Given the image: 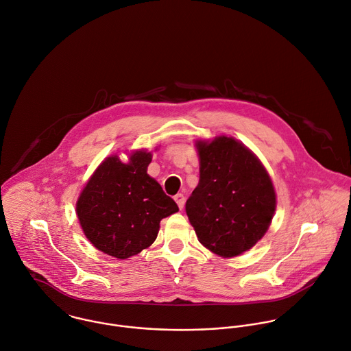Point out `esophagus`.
Segmentation results:
<instances>
[{"label": "esophagus", "mask_w": 351, "mask_h": 351, "mask_svg": "<svg viewBox=\"0 0 351 351\" xmlns=\"http://www.w3.org/2000/svg\"><path fill=\"white\" fill-rule=\"evenodd\" d=\"M184 195L183 194H178V195H175V202L178 204V206H179V209H183V206H184Z\"/></svg>", "instance_id": "1"}]
</instances>
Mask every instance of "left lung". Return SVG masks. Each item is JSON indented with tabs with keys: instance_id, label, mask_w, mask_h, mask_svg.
<instances>
[{
	"instance_id": "8db88e82",
	"label": "left lung",
	"mask_w": 351,
	"mask_h": 351,
	"mask_svg": "<svg viewBox=\"0 0 351 351\" xmlns=\"http://www.w3.org/2000/svg\"><path fill=\"white\" fill-rule=\"evenodd\" d=\"M199 183L186 202L198 240L222 258L252 248L267 232L277 198L259 158L240 141H197Z\"/></svg>"
}]
</instances>
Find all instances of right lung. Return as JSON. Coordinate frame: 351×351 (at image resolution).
<instances>
[{
	"label": "right lung",
	"mask_w": 351,
	"mask_h": 351,
	"mask_svg": "<svg viewBox=\"0 0 351 351\" xmlns=\"http://www.w3.org/2000/svg\"><path fill=\"white\" fill-rule=\"evenodd\" d=\"M150 152L136 150L129 162L115 154L93 172L75 204L86 239L101 252L128 259L156 240L160 221L179 211L147 175Z\"/></svg>",
	"instance_id": "obj_1"
}]
</instances>
